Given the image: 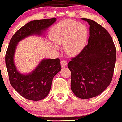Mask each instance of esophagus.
<instances>
[{
	"label": "esophagus",
	"mask_w": 122,
	"mask_h": 122,
	"mask_svg": "<svg viewBox=\"0 0 122 122\" xmlns=\"http://www.w3.org/2000/svg\"><path fill=\"white\" fill-rule=\"evenodd\" d=\"M60 65L62 68H65L67 66V62H66L65 60H62L60 62Z\"/></svg>",
	"instance_id": "esophagus-1"
}]
</instances>
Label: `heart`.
<instances>
[{
  "label": "heart",
  "instance_id": "1",
  "mask_svg": "<svg viewBox=\"0 0 122 122\" xmlns=\"http://www.w3.org/2000/svg\"><path fill=\"white\" fill-rule=\"evenodd\" d=\"M88 30L84 24L71 20H65L57 24L51 32L50 38L56 44H64L67 54L76 56L86 44ZM57 49L56 46H52Z\"/></svg>",
  "mask_w": 122,
  "mask_h": 122
}]
</instances>
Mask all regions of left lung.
Here are the masks:
<instances>
[{
	"label": "left lung",
	"instance_id": "obj_1",
	"mask_svg": "<svg viewBox=\"0 0 122 122\" xmlns=\"http://www.w3.org/2000/svg\"><path fill=\"white\" fill-rule=\"evenodd\" d=\"M88 44L68 65L71 72V87L78 98L87 99L97 97L110 85L116 57L111 36L102 26L87 18Z\"/></svg>",
	"mask_w": 122,
	"mask_h": 122
}]
</instances>
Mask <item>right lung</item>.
<instances>
[{
  "mask_svg": "<svg viewBox=\"0 0 122 122\" xmlns=\"http://www.w3.org/2000/svg\"><path fill=\"white\" fill-rule=\"evenodd\" d=\"M56 20V18H53L29 22L14 35L9 44L5 59L10 83L20 95L29 100L44 99L50 91L53 77L62 68L59 59H44L30 72H20L14 62L17 47L21 41L29 36H44Z\"/></svg>",
  "mask_w": 122,
  "mask_h": 122,
  "instance_id": "1",
  "label": "right lung"
}]
</instances>
